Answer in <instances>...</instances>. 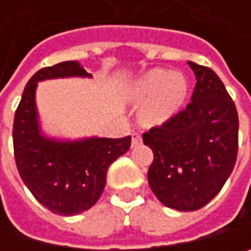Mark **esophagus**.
Here are the masks:
<instances>
[{"label":"esophagus","instance_id":"1","mask_svg":"<svg viewBox=\"0 0 251 251\" xmlns=\"http://www.w3.org/2000/svg\"><path fill=\"white\" fill-rule=\"evenodd\" d=\"M140 143H141V135L138 132H132V148L138 146Z\"/></svg>","mask_w":251,"mask_h":251}]
</instances>
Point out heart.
<instances>
[{"label": "heart", "instance_id": "obj_1", "mask_svg": "<svg viewBox=\"0 0 251 251\" xmlns=\"http://www.w3.org/2000/svg\"><path fill=\"white\" fill-rule=\"evenodd\" d=\"M187 95V81L180 74L155 69L143 75L129 89V99L143 103L140 119L144 125L156 126L173 117Z\"/></svg>", "mask_w": 251, "mask_h": 251}]
</instances>
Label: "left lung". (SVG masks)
Segmentation results:
<instances>
[{"instance_id":"8db88e82","label":"left lung","mask_w":251,"mask_h":251,"mask_svg":"<svg viewBox=\"0 0 251 251\" xmlns=\"http://www.w3.org/2000/svg\"><path fill=\"white\" fill-rule=\"evenodd\" d=\"M196 87L187 107L143 134L153 152L149 185L161 203L196 211L220 193L238 155V111L218 75L188 61Z\"/></svg>"}]
</instances>
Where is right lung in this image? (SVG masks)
<instances>
[{
	"instance_id": "obj_1",
	"label": "right lung",
	"mask_w": 251,
	"mask_h": 251,
	"mask_svg": "<svg viewBox=\"0 0 251 251\" xmlns=\"http://www.w3.org/2000/svg\"><path fill=\"white\" fill-rule=\"evenodd\" d=\"M92 76L78 61L43 67L26 82L15 113L13 149L18 172L37 201L58 215L90 209L100 197L111 164L131 148V137L57 141L42 135L36 110L37 82Z\"/></svg>"
}]
</instances>
